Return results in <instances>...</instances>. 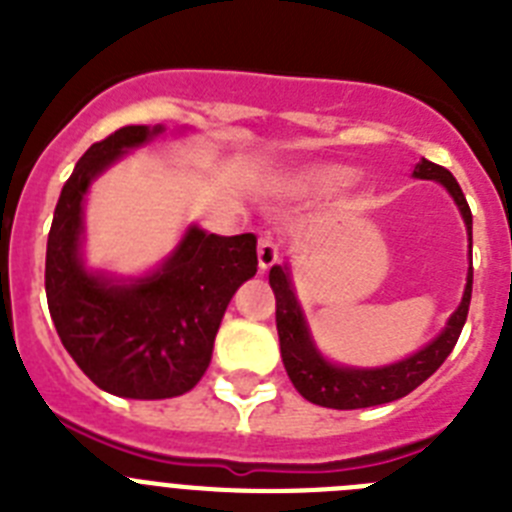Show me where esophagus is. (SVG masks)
I'll list each match as a JSON object with an SVG mask.
<instances>
[{
	"label": "esophagus",
	"instance_id": "obj_1",
	"mask_svg": "<svg viewBox=\"0 0 512 512\" xmlns=\"http://www.w3.org/2000/svg\"><path fill=\"white\" fill-rule=\"evenodd\" d=\"M279 261V246L271 235H261L259 238V269L269 271L271 266Z\"/></svg>",
	"mask_w": 512,
	"mask_h": 512
}]
</instances>
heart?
Listing matches in <instances>:
<instances>
[{"instance_id":"heart-1","label":"heart","mask_w":512,"mask_h":512,"mask_svg":"<svg viewBox=\"0 0 512 512\" xmlns=\"http://www.w3.org/2000/svg\"><path fill=\"white\" fill-rule=\"evenodd\" d=\"M346 179V171L338 166H312V169L297 171L289 179V189H295L300 194H315V192H328V189L338 187Z\"/></svg>"}]
</instances>
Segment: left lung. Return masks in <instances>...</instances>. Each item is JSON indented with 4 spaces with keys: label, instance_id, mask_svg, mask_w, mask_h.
<instances>
[{
    "label": "left lung",
    "instance_id": "8db88e82",
    "mask_svg": "<svg viewBox=\"0 0 512 512\" xmlns=\"http://www.w3.org/2000/svg\"><path fill=\"white\" fill-rule=\"evenodd\" d=\"M413 174L418 179L441 182L443 187L449 189V194L459 205L464 223H467L469 238H472V210H469L467 197L461 192L454 174L449 169H443V166L425 161V158L415 166ZM269 284L274 289V297H277L279 348H282V361L289 379H292L295 390L305 400L333 410L372 408V405H384V402L410 395L451 354V348L456 346L461 336V328L467 323L469 302H472V269H469L467 289H464L461 305L456 307V312L449 318V325L443 328L436 341L420 348L418 354L397 361V364L382 366V369H348V366L330 364L318 354V348L310 338V330L305 325V318H302L300 305H297L295 292H292L287 266H271Z\"/></svg>",
    "mask_w": 512,
    "mask_h": 512
}]
</instances>
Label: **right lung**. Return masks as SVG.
<instances>
[{
    "label": "right lung",
    "mask_w": 512,
    "mask_h": 512,
    "mask_svg": "<svg viewBox=\"0 0 512 512\" xmlns=\"http://www.w3.org/2000/svg\"><path fill=\"white\" fill-rule=\"evenodd\" d=\"M161 125H125L94 143L63 184L45 251V297L63 348L99 390L133 400L184 395L200 382L230 297L256 274V238L189 228L156 274L112 284L81 266V202L94 176Z\"/></svg>",
    "instance_id": "1"
}]
</instances>
